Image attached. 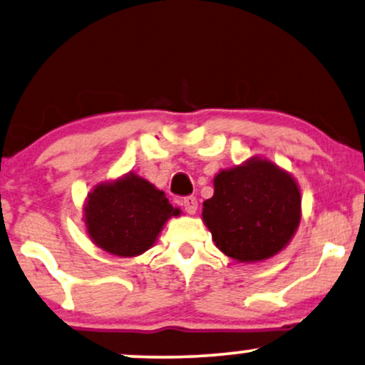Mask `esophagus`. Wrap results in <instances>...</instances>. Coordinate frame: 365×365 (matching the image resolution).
<instances>
[{"mask_svg": "<svg viewBox=\"0 0 365 365\" xmlns=\"http://www.w3.org/2000/svg\"><path fill=\"white\" fill-rule=\"evenodd\" d=\"M182 205H183V208H185V210L190 213H195L197 212V208H198V202H197V198L195 197H185L183 198V202H182Z\"/></svg>", "mask_w": 365, "mask_h": 365, "instance_id": "esophagus-1", "label": "esophagus"}]
</instances>
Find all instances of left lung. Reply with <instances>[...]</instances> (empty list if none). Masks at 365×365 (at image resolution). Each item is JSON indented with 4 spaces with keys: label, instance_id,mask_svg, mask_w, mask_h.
I'll return each instance as SVG.
<instances>
[{
    "label": "left lung",
    "instance_id": "8db88e82",
    "mask_svg": "<svg viewBox=\"0 0 365 365\" xmlns=\"http://www.w3.org/2000/svg\"><path fill=\"white\" fill-rule=\"evenodd\" d=\"M213 187L202 217L225 255L239 262L265 260L292 239L300 222V192L277 165L252 158L222 170Z\"/></svg>",
    "mask_w": 365,
    "mask_h": 365
}]
</instances>
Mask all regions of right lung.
I'll list each match as a JSON object with an SVG mask.
<instances>
[{"mask_svg":"<svg viewBox=\"0 0 365 365\" xmlns=\"http://www.w3.org/2000/svg\"><path fill=\"white\" fill-rule=\"evenodd\" d=\"M178 213L163 192L130 173L95 187L85 207V223L91 240L101 249L135 257L148 250L165 222Z\"/></svg>","mask_w":365,"mask_h":365,"instance_id":"1","label":"right lung"}]
</instances>
